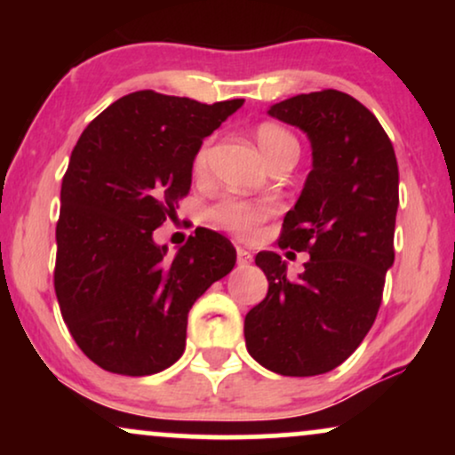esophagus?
<instances>
[{
  "label": "esophagus",
  "instance_id": "1",
  "mask_svg": "<svg viewBox=\"0 0 455 455\" xmlns=\"http://www.w3.org/2000/svg\"><path fill=\"white\" fill-rule=\"evenodd\" d=\"M235 257H238V265L240 267H246L252 260V254L248 252V251H244V248H238V251H235Z\"/></svg>",
  "mask_w": 455,
  "mask_h": 455
}]
</instances>
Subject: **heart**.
<instances>
[{
  "label": "heart",
  "instance_id": "heart-1",
  "mask_svg": "<svg viewBox=\"0 0 455 455\" xmlns=\"http://www.w3.org/2000/svg\"><path fill=\"white\" fill-rule=\"evenodd\" d=\"M257 140L260 151L265 153L267 161H269V165L277 164L282 159H298L300 147H298L296 136L282 126L263 124V126L257 128ZM209 155L211 140H203L201 147L195 151V157H192V173L195 176H203L207 172ZM207 215L213 226L226 229V232L235 235V238L248 240L257 234V229L271 215V207L263 203L244 201V198L238 196H223L215 204H211Z\"/></svg>",
  "mask_w": 455,
  "mask_h": 455
}]
</instances>
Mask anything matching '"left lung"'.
I'll return each instance as SVG.
<instances>
[{"mask_svg": "<svg viewBox=\"0 0 455 455\" xmlns=\"http://www.w3.org/2000/svg\"><path fill=\"white\" fill-rule=\"evenodd\" d=\"M269 114L304 130L313 145V170L275 242L310 260L290 279L277 252L257 254L269 290L248 310L246 347L283 377L323 375L356 350L377 319L395 257L400 172L387 132L346 92L296 95Z\"/></svg>", "mask_w": 455, "mask_h": 455, "instance_id": "8db88e82", "label": "left lung"}]
</instances>
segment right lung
Masks as SVG:
<instances>
[{
    "label": "right lung",
    "mask_w": 455,
    "mask_h": 455,
    "mask_svg": "<svg viewBox=\"0 0 455 455\" xmlns=\"http://www.w3.org/2000/svg\"><path fill=\"white\" fill-rule=\"evenodd\" d=\"M242 103L136 91L80 134L61 180L53 285L74 341L101 369L145 377L176 363L192 304L234 269L232 242L213 229L196 228L173 259L153 232L188 196L204 136Z\"/></svg>",
    "instance_id": "right-lung-1"
}]
</instances>
